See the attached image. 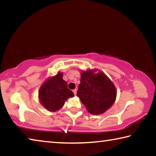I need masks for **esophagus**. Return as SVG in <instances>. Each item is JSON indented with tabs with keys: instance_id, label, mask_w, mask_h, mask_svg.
Listing matches in <instances>:
<instances>
[{
	"instance_id": "esophagus-1",
	"label": "esophagus",
	"mask_w": 156,
	"mask_h": 156,
	"mask_svg": "<svg viewBox=\"0 0 156 156\" xmlns=\"http://www.w3.org/2000/svg\"><path fill=\"white\" fill-rule=\"evenodd\" d=\"M73 94H74V95L76 96V93H77V89H73Z\"/></svg>"
}]
</instances>
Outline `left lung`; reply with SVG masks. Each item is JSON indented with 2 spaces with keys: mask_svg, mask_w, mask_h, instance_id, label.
I'll list each match as a JSON object with an SVG mask.
<instances>
[{
  "mask_svg": "<svg viewBox=\"0 0 156 156\" xmlns=\"http://www.w3.org/2000/svg\"><path fill=\"white\" fill-rule=\"evenodd\" d=\"M96 72V70L81 72L77 96L89 113L99 115L114 103L117 91L112 80L105 73Z\"/></svg>",
  "mask_w": 156,
  "mask_h": 156,
  "instance_id": "1",
  "label": "left lung"
}]
</instances>
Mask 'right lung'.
Segmentation results:
<instances>
[{
	"instance_id": "right-lung-1",
	"label": "right lung",
	"mask_w": 156,
	"mask_h": 156,
	"mask_svg": "<svg viewBox=\"0 0 156 156\" xmlns=\"http://www.w3.org/2000/svg\"><path fill=\"white\" fill-rule=\"evenodd\" d=\"M62 73L47 79L38 91L41 104L49 112H56L63 107L65 102L74 96L67 87V83L62 79Z\"/></svg>"
}]
</instances>
